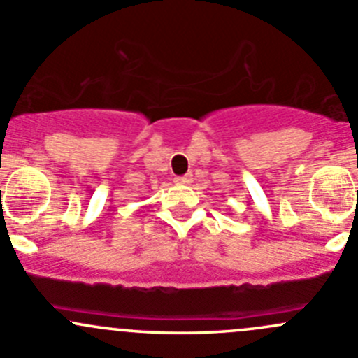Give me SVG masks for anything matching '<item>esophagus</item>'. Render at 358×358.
Here are the masks:
<instances>
[{"instance_id":"obj_1","label":"esophagus","mask_w":358,"mask_h":358,"mask_svg":"<svg viewBox=\"0 0 358 358\" xmlns=\"http://www.w3.org/2000/svg\"><path fill=\"white\" fill-rule=\"evenodd\" d=\"M178 185H189V183H192V175H185V176H176L175 180Z\"/></svg>"}]
</instances>
